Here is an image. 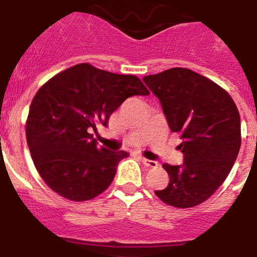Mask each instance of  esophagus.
<instances>
[{"mask_svg": "<svg viewBox=\"0 0 257 257\" xmlns=\"http://www.w3.org/2000/svg\"><path fill=\"white\" fill-rule=\"evenodd\" d=\"M141 161L144 163V165H146V167H149V168H156L159 165L158 161L149 160V159H146V158H141Z\"/></svg>", "mask_w": 257, "mask_h": 257, "instance_id": "obj_1", "label": "esophagus"}]
</instances>
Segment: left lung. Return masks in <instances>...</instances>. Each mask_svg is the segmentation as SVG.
I'll use <instances>...</instances> for the list:
<instances>
[{"instance_id":"8db88e82","label":"left lung","mask_w":257,"mask_h":257,"mask_svg":"<svg viewBox=\"0 0 257 257\" xmlns=\"http://www.w3.org/2000/svg\"><path fill=\"white\" fill-rule=\"evenodd\" d=\"M163 106L172 133L179 134L182 165L163 164L169 184L155 194L164 203L190 208L224 182L241 146L240 113L217 83L187 68L143 78Z\"/></svg>"}]
</instances>
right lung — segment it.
<instances>
[{
  "instance_id": "add662e5",
  "label": "right lung",
  "mask_w": 257,
  "mask_h": 257,
  "mask_svg": "<svg viewBox=\"0 0 257 257\" xmlns=\"http://www.w3.org/2000/svg\"><path fill=\"white\" fill-rule=\"evenodd\" d=\"M150 92L136 75L114 74L82 63L40 87L26 119V141L36 170L51 190L74 202L103 193L126 151L98 148L90 130L112 112Z\"/></svg>"
}]
</instances>
